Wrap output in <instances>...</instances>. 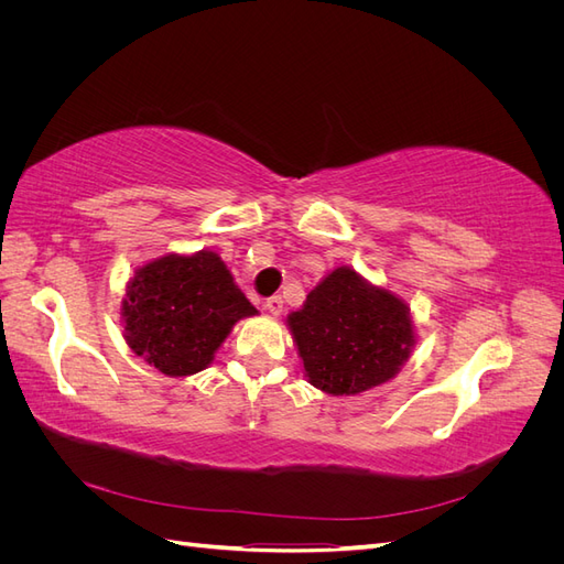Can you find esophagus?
Here are the masks:
<instances>
[{"label":"esophagus","mask_w":564,"mask_h":564,"mask_svg":"<svg viewBox=\"0 0 564 564\" xmlns=\"http://www.w3.org/2000/svg\"><path fill=\"white\" fill-rule=\"evenodd\" d=\"M263 305L270 315H280L284 308V301H282V296H270V299H265Z\"/></svg>","instance_id":"34e87169"}]
</instances>
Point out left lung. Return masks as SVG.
<instances>
[{"instance_id": "1", "label": "left lung", "mask_w": 564, "mask_h": 564, "mask_svg": "<svg viewBox=\"0 0 564 564\" xmlns=\"http://www.w3.org/2000/svg\"><path fill=\"white\" fill-rule=\"evenodd\" d=\"M286 327L305 377L329 395H360L388 383L416 346L409 305L348 265L332 270L286 315Z\"/></svg>"}]
</instances>
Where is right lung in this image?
Masks as SVG:
<instances>
[{"label":"right lung","instance_id":"right-lung-1","mask_svg":"<svg viewBox=\"0 0 564 564\" xmlns=\"http://www.w3.org/2000/svg\"><path fill=\"white\" fill-rule=\"evenodd\" d=\"M253 315L226 263L207 249L141 265L122 301L127 346L172 379L207 369L235 324Z\"/></svg>","mask_w":564,"mask_h":564}]
</instances>
